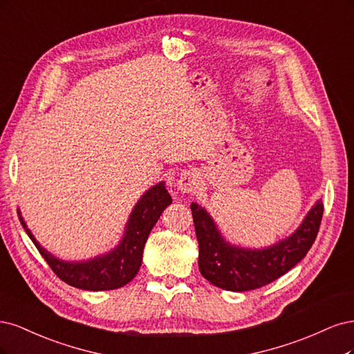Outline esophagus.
<instances>
[{
  "label": "esophagus",
  "mask_w": 354,
  "mask_h": 354,
  "mask_svg": "<svg viewBox=\"0 0 354 354\" xmlns=\"http://www.w3.org/2000/svg\"><path fill=\"white\" fill-rule=\"evenodd\" d=\"M201 187V178L197 170H185L178 179V189L184 194H194Z\"/></svg>",
  "instance_id": "obj_1"
}]
</instances>
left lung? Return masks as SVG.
Returning a JSON list of instances; mask_svg holds the SVG:
<instances>
[{
  "instance_id": "8db88e82",
  "label": "left lung",
  "mask_w": 354,
  "mask_h": 354,
  "mask_svg": "<svg viewBox=\"0 0 354 354\" xmlns=\"http://www.w3.org/2000/svg\"><path fill=\"white\" fill-rule=\"evenodd\" d=\"M191 212L198 239L201 275L216 287L241 292L273 282L299 263L315 243L324 204L317 201L291 236L263 250L232 247L222 238L206 210L192 203Z\"/></svg>"
}]
</instances>
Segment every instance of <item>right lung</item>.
<instances>
[{
	"label": "right lung",
	"mask_w": 354,
	"mask_h": 354,
	"mask_svg": "<svg viewBox=\"0 0 354 354\" xmlns=\"http://www.w3.org/2000/svg\"><path fill=\"white\" fill-rule=\"evenodd\" d=\"M170 203L172 197L169 196L163 182L148 189L131 214L122 243L109 254L81 263H69L50 254L33 238L20 213L19 219L41 256L62 281L81 290L106 291L120 288L135 278L141 268L147 238Z\"/></svg>",
	"instance_id": "right-lung-1"
}]
</instances>
